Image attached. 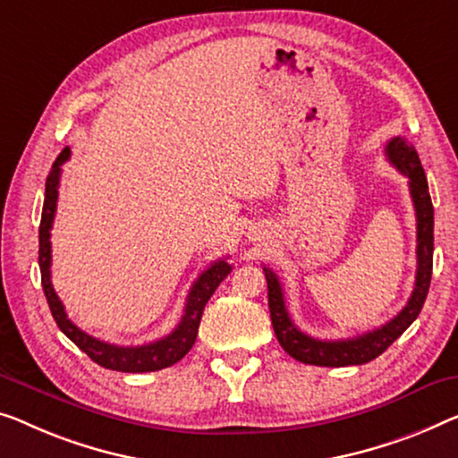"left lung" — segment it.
<instances>
[{"instance_id":"1","label":"left lung","mask_w":458,"mask_h":458,"mask_svg":"<svg viewBox=\"0 0 458 458\" xmlns=\"http://www.w3.org/2000/svg\"><path fill=\"white\" fill-rule=\"evenodd\" d=\"M386 158L397 166L401 174L409 179V193H411L415 220H418V273H415V285L411 298L407 300L403 310L397 317L388 320L378 329L368 331L364 335L323 341L306 335L292 323L290 312L285 309L284 290L276 273L265 267V279H267V296H269V312L271 325L276 331L279 345L292 358L312 366H360L366 361L378 358L394 339L403 335L405 329L413 323L421 312V306L426 302L429 279H432V255H434V208L429 199L426 173L421 168L420 156L415 148L405 138H393L385 148Z\"/></svg>"}]
</instances>
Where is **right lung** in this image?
<instances>
[{
  "mask_svg": "<svg viewBox=\"0 0 458 458\" xmlns=\"http://www.w3.org/2000/svg\"><path fill=\"white\" fill-rule=\"evenodd\" d=\"M70 160V148L61 149L57 160L53 162V168L45 182V203H43V216H40V228H38V267H40V284H43L47 302H49L51 315L55 323L61 331L76 344L81 352L88 353V358L97 361L98 366L106 368V370L117 372H156L162 368H168L185 358L191 347H193L197 339V331H199L201 315L206 309L208 300L214 296L217 285L224 282V277L232 271V265H228L226 259L211 263L209 267L197 277V282L191 285L185 312H182L181 323L170 335L162 337L152 344L138 345V347H123L113 345L106 341H100L97 337L88 335L76 325L67 318V312L61 304L59 296L55 294L51 284V228L55 209H57V195H59V176H61V164Z\"/></svg>",
  "mask_w": 458,
  "mask_h": 458,
  "instance_id": "add662e5",
  "label": "right lung"
}]
</instances>
